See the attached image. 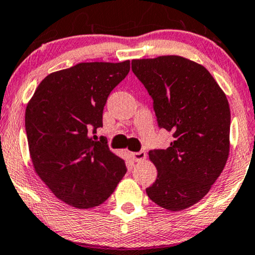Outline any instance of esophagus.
<instances>
[{"label": "esophagus", "mask_w": 255, "mask_h": 255, "mask_svg": "<svg viewBox=\"0 0 255 255\" xmlns=\"http://www.w3.org/2000/svg\"><path fill=\"white\" fill-rule=\"evenodd\" d=\"M131 158L134 161H141V160H144L145 158H146V153H145V151L133 152V153H131Z\"/></svg>", "instance_id": "1"}]
</instances>
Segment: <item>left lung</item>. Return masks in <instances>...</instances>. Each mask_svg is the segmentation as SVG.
Returning a JSON list of instances; mask_svg holds the SVG:
<instances>
[{"instance_id": "1", "label": "left lung", "mask_w": 255, "mask_h": 255, "mask_svg": "<svg viewBox=\"0 0 255 255\" xmlns=\"http://www.w3.org/2000/svg\"><path fill=\"white\" fill-rule=\"evenodd\" d=\"M131 64L152 97L158 127L173 137L167 148L148 152L158 176L146 193L168 211L185 210L206 196L226 165L229 102L207 69L187 58L159 56Z\"/></svg>"}]
</instances>
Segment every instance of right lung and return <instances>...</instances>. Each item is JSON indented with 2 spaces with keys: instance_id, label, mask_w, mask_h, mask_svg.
<instances>
[{
  "instance_id": "1",
  "label": "right lung",
  "mask_w": 255,
  "mask_h": 255,
  "mask_svg": "<svg viewBox=\"0 0 255 255\" xmlns=\"http://www.w3.org/2000/svg\"><path fill=\"white\" fill-rule=\"evenodd\" d=\"M130 71V61L78 63L48 75L25 109L32 165L58 199L76 208L103 204L127 173L104 137L109 95Z\"/></svg>"
}]
</instances>
